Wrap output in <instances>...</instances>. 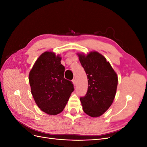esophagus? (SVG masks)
<instances>
[{
    "instance_id": "esophagus-1",
    "label": "esophagus",
    "mask_w": 147,
    "mask_h": 147,
    "mask_svg": "<svg viewBox=\"0 0 147 147\" xmlns=\"http://www.w3.org/2000/svg\"><path fill=\"white\" fill-rule=\"evenodd\" d=\"M72 82H73L74 85H75V84H76V80H75V78H74V79L72 80Z\"/></svg>"
}]
</instances>
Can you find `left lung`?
I'll return each mask as SVG.
<instances>
[{
    "mask_svg": "<svg viewBox=\"0 0 147 147\" xmlns=\"http://www.w3.org/2000/svg\"><path fill=\"white\" fill-rule=\"evenodd\" d=\"M79 59L88 79L86 94L80 99L83 110L90 117H100L108 110L115 98L117 75L105 57L96 51L86 56L79 55Z\"/></svg>",
    "mask_w": 147,
    "mask_h": 147,
    "instance_id": "8db88e82",
    "label": "left lung"
}]
</instances>
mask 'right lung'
Returning <instances> with one entry per match:
<instances>
[{
	"mask_svg": "<svg viewBox=\"0 0 147 147\" xmlns=\"http://www.w3.org/2000/svg\"><path fill=\"white\" fill-rule=\"evenodd\" d=\"M61 58L46 51L34 64L29 75L31 93L43 112L56 115L64 110L71 93L72 82L64 78L65 67Z\"/></svg>",
	"mask_w": 147,
	"mask_h": 147,
	"instance_id": "1",
	"label": "right lung"
}]
</instances>
